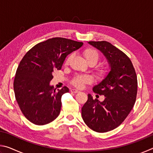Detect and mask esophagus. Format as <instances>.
<instances>
[{
  "instance_id": "obj_1",
  "label": "esophagus",
  "mask_w": 153,
  "mask_h": 153,
  "mask_svg": "<svg viewBox=\"0 0 153 153\" xmlns=\"http://www.w3.org/2000/svg\"><path fill=\"white\" fill-rule=\"evenodd\" d=\"M71 92H74V93H78V92H79V90H77L76 89H71Z\"/></svg>"
}]
</instances>
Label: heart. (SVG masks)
Instances as JSON below:
<instances>
[{"mask_svg":"<svg viewBox=\"0 0 153 153\" xmlns=\"http://www.w3.org/2000/svg\"><path fill=\"white\" fill-rule=\"evenodd\" d=\"M84 56L85 59H86V61L89 65H94L97 64V63L99 59V54L96 51L95 49L93 48H86V50L84 51ZM72 58V55H69L67 56L65 61V64H69V61H71ZM97 73L100 76H103L105 74V70L101 67H97L96 69ZM92 81V77L88 75H83V76H77L76 78L74 79L73 84L75 86L79 88H82L84 86V85L88 83H90Z\"/></svg>","mask_w":153,"mask_h":153,"instance_id":"1","label":"heart"}]
</instances>
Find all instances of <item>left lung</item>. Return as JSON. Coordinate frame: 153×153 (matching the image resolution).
Segmentation results:
<instances>
[{"label": "left lung", "instance_id": "8db88e82", "mask_svg": "<svg viewBox=\"0 0 153 153\" xmlns=\"http://www.w3.org/2000/svg\"><path fill=\"white\" fill-rule=\"evenodd\" d=\"M103 54L109 71L101 81L93 86V91L104 95L100 102L90 94L82 108L85 123L97 132L114 129L125 120L135 104L138 82L135 69L125 53L107 41L88 42Z\"/></svg>", "mask_w": 153, "mask_h": 153}]
</instances>
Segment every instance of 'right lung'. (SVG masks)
<instances>
[{
	"label": "right lung",
	"instance_id": "right-lung-1",
	"mask_svg": "<svg viewBox=\"0 0 153 153\" xmlns=\"http://www.w3.org/2000/svg\"><path fill=\"white\" fill-rule=\"evenodd\" d=\"M83 42L63 38L38 43L25 54L17 67L14 80L16 100L24 116L38 126L58 117L61 97L69 88L54 89L50 82L54 69L60 70L67 56L81 48Z\"/></svg>",
	"mask_w": 153,
	"mask_h": 153
}]
</instances>
